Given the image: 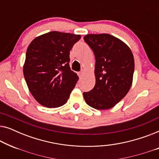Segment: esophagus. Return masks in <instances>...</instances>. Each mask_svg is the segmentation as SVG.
I'll list each match as a JSON object with an SVG mask.
<instances>
[{
  "label": "esophagus",
  "mask_w": 159,
  "mask_h": 159,
  "mask_svg": "<svg viewBox=\"0 0 159 159\" xmlns=\"http://www.w3.org/2000/svg\"><path fill=\"white\" fill-rule=\"evenodd\" d=\"M84 72V71L83 70V69H82V70H81V71H80V73H79V76H80V77H82V76L83 75Z\"/></svg>",
  "instance_id": "34e87169"
}]
</instances>
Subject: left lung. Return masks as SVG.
<instances>
[{
    "label": "left lung",
    "instance_id": "8db88e82",
    "mask_svg": "<svg viewBox=\"0 0 159 159\" xmlns=\"http://www.w3.org/2000/svg\"><path fill=\"white\" fill-rule=\"evenodd\" d=\"M84 40L95 57V84L83 93L88 106L109 109L129 92L134 69V56L123 41L108 34H88Z\"/></svg>",
    "mask_w": 159,
    "mask_h": 159
}]
</instances>
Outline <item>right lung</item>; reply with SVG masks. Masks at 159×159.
<instances>
[{
	"instance_id": "right-lung-1",
	"label": "right lung",
	"mask_w": 159,
	"mask_h": 159,
	"mask_svg": "<svg viewBox=\"0 0 159 159\" xmlns=\"http://www.w3.org/2000/svg\"><path fill=\"white\" fill-rule=\"evenodd\" d=\"M80 38V34L53 31L37 37L28 46L24 76L42 106L57 108L68 101L79 80L69 66V52Z\"/></svg>"
}]
</instances>
